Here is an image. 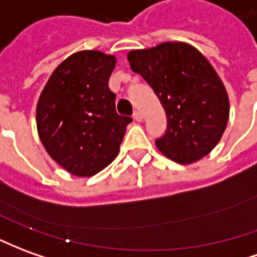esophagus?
<instances>
[{
	"instance_id": "obj_1",
	"label": "esophagus",
	"mask_w": 257,
	"mask_h": 257,
	"mask_svg": "<svg viewBox=\"0 0 257 257\" xmlns=\"http://www.w3.org/2000/svg\"><path fill=\"white\" fill-rule=\"evenodd\" d=\"M134 119H136V121H143V114H142L141 111H135L134 112Z\"/></svg>"
}]
</instances>
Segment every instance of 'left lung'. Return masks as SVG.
Returning <instances> with one entry per match:
<instances>
[{
  "instance_id": "obj_1",
  "label": "left lung",
  "mask_w": 257,
  "mask_h": 257,
  "mask_svg": "<svg viewBox=\"0 0 257 257\" xmlns=\"http://www.w3.org/2000/svg\"><path fill=\"white\" fill-rule=\"evenodd\" d=\"M128 61L166 111V135L156 141L160 152L185 166L207 156L229 118L228 93L209 60L188 43L166 41L131 50Z\"/></svg>"
}]
</instances>
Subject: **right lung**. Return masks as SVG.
<instances>
[{
    "mask_svg": "<svg viewBox=\"0 0 257 257\" xmlns=\"http://www.w3.org/2000/svg\"><path fill=\"white\" fill-rule=\"evenodd\" d=\"M115 55L83 50L54 69L36 105V125L51 159L76 177H91L118 156L129 116L118 115L108 80Z\"/></svg>",
    "mask_w": 257,
    "mask_h": 257,
    "instance_id": "right-lung-1",
    "label": "right lung"
}]
</instances>
